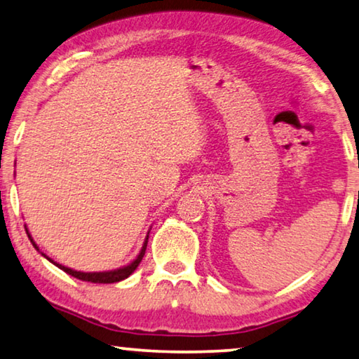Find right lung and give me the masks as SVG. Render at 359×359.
<instances>
[{"instance_id": "1", "label": "right lung", "mask_w": 359, "mask_h": 359, "mask_svg": "<svg viewBox=\"0 0 359 359\" xmlns=\"http://www.w3.org/2000/svg\"><path fill=\"white\" fill-rule=\"evenodd\" d=\"M25 231H27V234H29V239H30V242L33 244V247H35V249H36L38 252H40V249H38V245L35 244V241L32 239L29 229L25 228ZM147 239H149V233H147L146 239H144V244H142V249H141V252H140V255H137V257L135 258V260L131 262L130 264H126V266H122V268H118V269H112V271H102V273H83V271H75V269L67 268V266H64V264H59V263H56L54 260H51V258L46 257L43 252H40V253H41L43 257L46 258V260H49L53 264H56L57 268H60V269H62V271H65V273L70 274V276H74V278H76V279L88 280V283H95V284H112V283H118V280H123V279L128 278L130 274L135 273V269L137 268V264L141 263L142 257H144V253H146Z\"/></svg>"}]
</instances>
